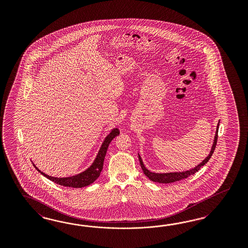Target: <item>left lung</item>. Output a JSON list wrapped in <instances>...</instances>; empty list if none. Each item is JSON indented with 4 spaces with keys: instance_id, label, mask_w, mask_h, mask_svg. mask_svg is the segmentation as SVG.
<instances>
[{
    "instance_id": "8db88e82",
    "label": "left lung",
    "mask_w": 248,
    "mask_h": 248,
    "mask_svg": "<svg viewBox=\"0 0 248 248\" xmlns=\"http://www.w3.org/2000/svg\"><path fill=\"white\" fill-rule=\"evenodd\" d=\"M218 127H219V123H218L217 127V132H216V135H215L214 143H213V146H212V149H211L208 156L205 158L201 164H199L197 166H195V168L190 169V170H188V171H185V172H176V173H153V172H150L147 168H145V166L143 165V160H142V158H141V156H140L139 154H138L140 165H141V167H142L143 173H144L151 181H153V182L161 183V184H170V183H173V182H176V181L186 179V178H187L188 176H190V175L194 174V173H196V172H198V171L200 170V168L209 161V159H210L211 156H212L214 151L216 149V145H217V142Z\"/></svg>"
}]
</instances>
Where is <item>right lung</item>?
Wrapping results in <instances>:
<instances>
[{
    "label": "right lung",
    "mask_w": 248,
    "mask_h": 248,
    "mask_svg": "<svg viewBox=\"0 0 248 248\" xmlns=\"http://www.w3.org/2000/svg\"><path fill=\"white\" fill-rule=\"evenodd\" d=\"M120 134V131L117 128H114L109 135L105 137V141L102 144L100 150L98 152L97 156L95 158V160L93 161V165H91L88 169H86L85 171H83V173H78L74 176H70V177H53L50 176L46 173L41 172L37 167L34 165V167L37 169L40 173L43 175H45V177H47L49 180L53 181L54 183L62 186H68V187L81 188L87 186L91 184H93L94 181L97 179L100 175V173L103 170V166H104V161H105V155L107 152V148L109 146V143L112 142L113 138L115 136Z\"/></svg>",
    "instance_id": "obj_1"
}]
</instances>
